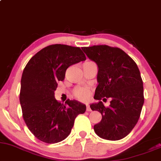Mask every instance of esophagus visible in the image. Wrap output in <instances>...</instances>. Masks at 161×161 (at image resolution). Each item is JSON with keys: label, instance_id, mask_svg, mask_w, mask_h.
Returning <instances> with one entry per match:
<instances>
[{"label": "esophagus", "instance_id": "esophagus-1", "mask_svg": "<svg viewBox=\"0 0 161 161\" xmlns=\"http://www.w3.org/2000/svg\"><path fill=\"white\" fill-rule=\"evenodd\" d=\"M86 111H88V112L92 111V109H91L90 106H89L88 104H86Z\"/></svg>", "mask_w": 161, "mask_h": 161}]
</instances>
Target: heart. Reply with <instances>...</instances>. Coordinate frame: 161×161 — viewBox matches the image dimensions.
Instances as JSON below:
<instances>
[{
	"mask_svg": "<svg viewBox=\"0 0 161 161\" xmlns=\"http://www.w3.org/2000/svg\"><path fill=\"white\" fill-rule=\"evenodd\" d=\"M90 63V62H86L85 64ZM75 97L79 100H86L88 99L89 96H90V92L88 89L84 88H77L75 89L74 92H73Z\"/></svg>",
	"mask_w": 161,
	"mask_h": 161,
	"instance_id": "b5f03b06",
	"label": "heart"
}]
</instances>
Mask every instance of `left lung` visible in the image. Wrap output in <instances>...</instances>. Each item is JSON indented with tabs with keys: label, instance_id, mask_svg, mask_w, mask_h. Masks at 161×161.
<instances>
[{
	"label": "left lung",
	"instance_id": "obj_1",
	"mask_svg": "<svg viewBox=\"0 0 161 161\" xmlns=\"http://www.w3.org/2000/svg\"><path fill=\"white\" fill-rule=\"evenodd\" d=\"M86 55L98 66V86L94 98L97 103L90 106L102 115L94 126L100 137L119 140L129 134L140 117L144 103L143 82L136 62L118 47L97 45L82 47ZM111 99L106 108L100 100Z\"/></svg>",
	"mask_w": 161,
	"mask_h": 161
}]
</instances>
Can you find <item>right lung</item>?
<instances>
[{
    "instance_id": "add662e5",
    "label": "right lung",
    "mask_w": 161,
    "mask_h": 161,
    "mask_svg": "<svg viewBox=\"0 0 161 161\" xmlns=\"http://www.w3.org/2000/svg\"><path fill=\"white\" fill-rule=\"evenodd\" d=\"M79 47L54 44L35 54L25 66L19 94L22 116L34 136L46 143L67 138L75 119L86 110L76 100L61 103L55 98L58 82L63 81L69 66L86 61Z\"/></svg>"
}]
</instances>
